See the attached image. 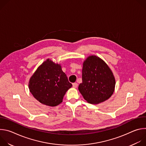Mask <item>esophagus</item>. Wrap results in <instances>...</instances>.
<instances>
[{
  "instance_id": "1",
  "label": "esophagus",
  "mask_w": 146,
  "mask_h": 146,
  "mask_svg": "<svg viewBox=\"0 0 146 146\" xmlns=\"http://www.w3.org/2000/svg\"><path fill=\"white\" fill-rule=\"evenodd\" d=\"M78 86V84L77 82H74V83H73V87L74 88H77Z\"/></svg>"
}]
</instances>
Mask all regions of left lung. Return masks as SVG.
<instances>
[{"label":"left lung","mask_w":146,"mask_h":146,"mask_svg":"<svg viewBox=\"0 0 146 146\" xmlns=\"http://www.w3.org/2000/svg\"><path fill=\"white\" fill-rule=\"evenodd\" d=\"M82 81L78 90L90 103L105 101L114 92L115 81L113 74L105 62L95 55L90 56L83 63Z\"/></svg>","instance_id":"1"}]
</instances>
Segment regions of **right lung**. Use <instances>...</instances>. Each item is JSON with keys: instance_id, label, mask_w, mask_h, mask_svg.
Here are the masks:
<instances>
[{"instance_id": "right-lung-1", "label": "right lung", "mask_w": 146, "mask_h": 146, "mask_svg": "<svg viewBox=\"0 0 146 146\" xmlns=\"http://www.w3.org/2000/svg\"><path fill=\"white\" fill-rule=\"evenodd\" d=\"M72 86L60 65L49 59L37 68L29 82L33 96L41 103L50 106L60 104Z\"/></svg>"}]
</instances>
